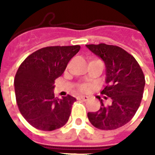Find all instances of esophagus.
<instances>
[{
	"mask_svg": "<svg viewBox=\"0 0 155 155\" xmlns=\"http://www.w3.org/2000/svg\"><path fill=\"white\" fill-rule=\"evenodd\" d=\"M77 99L84 101H87V100L89 99V97H87V96H79V97H77Z\"/></svg>",
	"mask_w": 155,
	"mask_h": 155,
	"instance_id": "1",
	"label": "esophagus"
}]
</instances>
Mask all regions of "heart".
Masks as SVG:
<instances>
[{
    "mask_svg": "<svg viewBox=\"0 0 155 155\" xmlns=\"http://www.w3.org/2000/svg\"><path fill=\"white\" fill-rule=\"evenodd\" d=\"M89 88H90V87L87 84H83L80 87V91H82V92H87V91H88V90H89Z\"/></svg>",
    "mask_w": 155,
    "mask_h": 155,
    "instance_id": "obj_1",
    "label": "heart"
}]
</instances>
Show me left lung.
I'll list each match as a JSON object with an SVG mask.
<instances>
[{"mask_svg": "<svg viewBox=\"0 0 155 155\" xmlns=\"http://www.w3.org/2000/svg\"><path fill=\"white\" fill-rule=\"evenodd\" d=\"M86 47L103 60L107 84L101 94L111 99L95 113H87L93 126L103 130H116L127 124L134 116L142 101L144 91V74L134 56L117 46L101 43ZM106 99V98H105Z\"/></svg>", "mask_w": 155, "mask_h": 155, "instance_id": "obj_1", "label": "left lung"}]
</instances>
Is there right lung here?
I'll return each instance as SVG.
<instances>
[{"label":"right lung","instance_id":"right-lung-1","mask_svg":"<svg viewBox=\"0 0 155 155\" xmlns=\"http://www.w3.org/2000/svg\"><path fill=\"white\" fill-rule=\"evenodd\" d=\"M80 46L47 47L23 61L16 73L17 104L23 117L38 130L52 131L68 122L75 97L54 96V80L63 75Z\"/></svg>","mask_w":155,"mask_h":155}]
</instances>
